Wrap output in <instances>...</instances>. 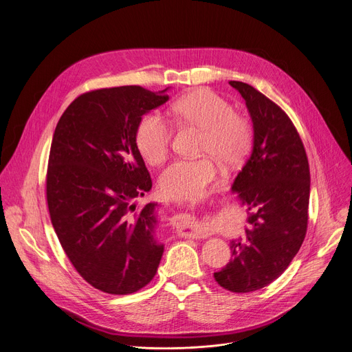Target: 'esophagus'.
I'll return each instance as SVG.
<instances>
[{
	"instance_id": "34e87169",
	"label": "esophagus",
	"mask_w": 352,
	"mask_h": 352,
	"mask_svg": "<svg viewBox=\"0 0 352 352\" xmlns=\"http://www.w3.org/2000/svg\"><path fill=\"white\" fill-rule=\"evenodd\" d=\"M175 229L182 234V236H188V237H204L205 232L202 230L198 217L194 213H179L175 217Z\"/></svg>"
}]
</instances>
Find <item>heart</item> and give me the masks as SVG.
I'll use <instances>...</instances> for the list:
<instances>
[{
	"mask_svg": "<svg viewBox=\"0 0 352 352\" xmlns=\"http://www.w3.org/2000/svg\"><path fill=\"white\" fill-rule=\"evenodd\" d=\"M173 115L184 123L202 131L201 153L212 154L226 166L240 163L251 147V127L234 113L233 107L217 94L199 88L185 94L173 105ZM171 142V126L158 113L146 115L136 132V146L151 166L167 157ZM217 167L210 157L175 160L158 178L162 195L173 201L195 199L216 178Z\"/></svg>",
	"mask_w": 352,
	"mask_h": 352,
	"instance_id": "b5f03b06",
	"label": "heart"
}]
</instances>
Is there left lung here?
Listing matches in <instances>:
<instances>
[{"label": "left lung", "instance_id": "8db88e82", "mask_svg": "<svg viewBox=\"0 0 352 352\" xmlns=\"http://www.w3.org/2000/svg\"><path fill=\"white\" fill-rule=\"evenodd\" d=\"M229 84L240 92L252 122V150L232 185L250 214L245 234L230 240L232 260L213 276L225 289L247 294L275 280L298 254L307 229L310 171L287 115L254 87Z\"/></svg>", "mask_w": 352, "mask_h": 352}]
</instances>
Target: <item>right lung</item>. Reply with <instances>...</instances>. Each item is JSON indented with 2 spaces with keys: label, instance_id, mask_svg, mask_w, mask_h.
Returning a JSON list of instances; mask_svg holds the SVG:
<instances>
[{
  "label": "right lung",
  "instance_id": "add662e5",
  "mask_svg": "<svg viewBox=\"0 0 352 352\" xmlns=\"http://www.w3.org/2000/svg\"><path fill=\"white\" fill-rule=\"evenodd\" d=\"M168 88L85 92L56 126L46 177L52 225L77 272L105 294L138 292L163 257L164 244L155 237L158 205L136 210L133 201L151 189L138 126L168 101Z\"/></svg>",
  "mask_w": 352,
  "mask_h": 352
}]
</instances>
